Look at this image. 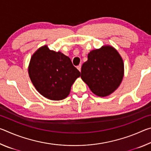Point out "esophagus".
<instances>
[{
  "label": "esophagus",
  "instance_id": "obj_1",
  "mask_svg": "<svg viewBox=\"0 0 151 151\" xmlns=\"http://www.w3.org/2000/svg\"><path fill=\"white\" fill-rule=\"evenodd\" d=\"M77 69L79 71H81V65H79L78 66H77Z\"/></svg>",
  "mask_w": 151,
  "mask_h": 151
}]
</instances>
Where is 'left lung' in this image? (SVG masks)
Listing matches in <instances>:
<instances>
[{"mask_svg":"<svg viewBox=\"0 0 151 151\" xmlns=\"http://www.w3.org/2000/svg\"><path fill=\"white\" fill-rule=\"evenodd\" d=\"M124 63L115 48L106 45L91 50L81 67V77L96 95L109 96L121 85Z\"/></svg>","mask_w":151,"mask_h":151,"instance_id":"left-lung-1","label":"left lung"}]
</instances>
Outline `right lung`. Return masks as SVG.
I'll return each mask as SVG.
<instances>
[{
	"instance_id": "obj_1",
	"label": "right lung",
	"mask_w": 151,
	"mask_h": 151,
	"mask_svg": "<svg viewBox=\"0 0 151 151\" xmlns=\"http://www.w3.org/2000/svg\"><path fill=\"white\" fill-rule=\"evenodd\" d=\"M30 80L39 93L47 99L60 101L67 97L71 86L81 73L69 57L51 50L47 45L32 55L29 66Z\"/></svg>"
}]
</instances>
